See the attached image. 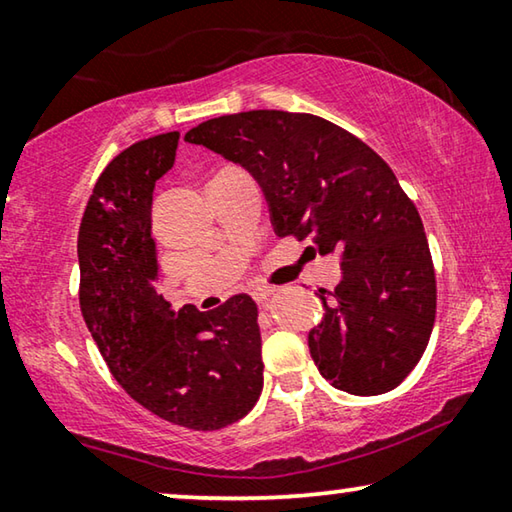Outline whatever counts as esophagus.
Returning <instances> with one entry per match:
<instances>
[{
    "mask_svg": "<svg viewBox=\"0 0 512 512\" xmlns=\"http://www.w3.org/2000/svg\"><path fill=\"white\" fill-rule=\"evenodd\" d=\"M271 296H273V289H269V287H259L253 291V298L257 300L259 307H269Z\"/></svg>",
    "mask_w": 512,
    "mask_h": 512,
    "instance_id": "obj_1",
    "label": "esophagus"
}]
</instances>
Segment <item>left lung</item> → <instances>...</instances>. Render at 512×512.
<instances>
[{"mask_svg": "<svg viewBox=\"0 0 512 512\" xmlns=\"http://www.w3.org/2000/svg\"><path fill=\"white\" fill-rule=\"evenodd\" d=\"M184 141L255 177L278 237L342 257V280L319 289L323 319L307 337L321 376L355 396L401 385L431 339L437 289L424 223L392 168L312 113H232L189 129Z\"/></svg>", "mask_w": 512, "mask_h": 512, "instance_id": "left-lung-1", "label": "left lung"}]
</instances>
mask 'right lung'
I'll return each instance as SVG.
<instances>
[{"instance_id": "right-lung-1", "label": "right lung", "mask_w": 512, "mask_h": 512, "mask_svg": "<svg viewBox=\"0 0 512 512\" xmlns=\"http://www.w3.org/2000/svg\"><path fill=\"white\" fill-rule=\"evenodd\" d=\"M180 132L129 145L97 177L79 225V305L113 378L152 415L193 431L246 417L262 394L255 300L180 312L157 291L152 191L175 164Z\"/></svg>"}]
</instances>
